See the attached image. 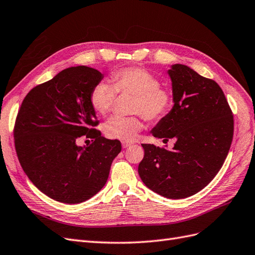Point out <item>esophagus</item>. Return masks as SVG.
Returning <instances> with one entry per match:
<instances>
[{
    "label": "esophagus",
    "mask_w": 255,
    "mask_h": 255,
    "mask_svg": "<svg viewBox=\"0 0 255 255\" xmlns=\"http://www.w3.org/2000/svg\"><path fill=\"white\" fill-rule=\"evenodd\" d=\"M131 145H132L131 143H126V142H123V143H122L123 148H128V147H130Z\"/></svg>",
    "instance_id": "esophagus-1"
}]
</instances>
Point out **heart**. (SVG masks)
<instances>
[{
    "label": "heart",
    "mask_w": 255,
    "mask_h": 255,
    "mask_svg": "<svg viewBox=\"0 0 255 255\" xmlns=\"http://www.w3.org/2000/svg\"><path fill=\"white\" fill-rule=\"evenodd\" d=\"M111 85L105 81L96 84L90 93V103L94 110L106 116L116 105L117 95H133L131 111L134 117H113L106 122L104 132L109 138L132 142L143 128L142 116L148 121L165 119L172 107V92L160 85V79L143 68L130 67L113 72Z\"/></svg>",
    "instance_id": "obj_1"
}]
</instances>
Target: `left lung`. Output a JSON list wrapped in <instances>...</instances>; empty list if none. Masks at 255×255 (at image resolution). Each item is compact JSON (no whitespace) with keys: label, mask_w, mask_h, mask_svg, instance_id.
Returning <instances> with one entry per match:
<instances>
[{"label":"left lung","mask_w":255,"mask_h":255,"mask_svg":"<svg viewBox=\"0 0 255 255\" xmlns=\"http://www.w3.org/2000/svg\"><path fill=\"white\" fill-rule=\"evenodd\" d=\"M167 73L174 106L151 133L175 144L171 150L142 144L145 153L137 171L154 193L181 199L201 191L217 175L231 147L234 121L216 81L184 64H172Z\"/></svg>","instance_id":"8db88e82"}]
</instances>
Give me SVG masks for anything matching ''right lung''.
I'll return each mask as SVG.
<instances>
[{
  "label": "right lung",
  "mask_w": 255,
  "mask_h": 255,
  "mask_svg": "<svg viewBox=\"0 0 255 255\" xmlns=\"http://www.w3.org/2000/svg\"><path fill=\"white\" fill-rule=\"evenodd\" d=\"M104 75L95 69L71 67L35 88L24 98L14 124V146L21 166L39 191L62 203L84 202L109 177L119 139L102 136L90 103ZM83 135L92 144L78 146Z\"/></svg>",
  "instance_id": "obj_1"
}]
</instances>
